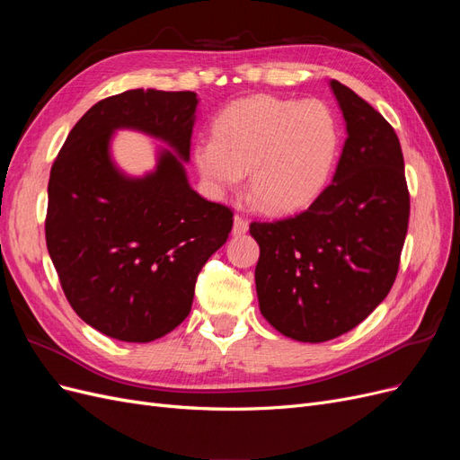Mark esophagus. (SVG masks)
<instances>
[{
	"label": "esophagus",
	"instance_id": "34e87169",
	"mask_svg": "<svg viewBox=\"0 0 460 460\" xmlns=\"http://www.w3.org/2000/svg\"><path fill=\"white\" fill-rule=\"evenodd\" d=\"M247 230H249L247 220H245L243 217H240V215H235V217H234V226H232V234H234V235H243Z\"/></svg>",
	"mask_w": 460,
	"mask_h": 460
}]
</instances>
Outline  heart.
<instances>
[{"mask_svg": "<svg viewBox=\"0 0 460 460\" xmlns=\"http://www.w3.org/2000/svg\"><path fill=\"white\" fill-rule=\"evenodd\" d=\"M215 140H199L193 163L215 196L242 184L272 215L309 207L336 166L340 128L328 105L252 95L228 105L215 120Z\"/></svg>", "mask_w": 460, "mask_h": 460, "instance_id": "b5f03b06", "label": "heart"}]
</instances>
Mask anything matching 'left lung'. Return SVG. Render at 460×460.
<instances>
[{"label":"left lung","mask_w":460,"mask_h":460,"mask_svg":"<svg viewBox=\"0 0 460 460\" xmlns=\"http://www.w3.org/2000/svg\"><path fill=\"white\" fill-rule=\"evenodd\" d=\"M347 137L332 184L296 217L252 222L259 243L261 314L284 336L320 343L341 336L392 289L411 199L395 130L378 111L330 80Z\"/></svg>","instance_id":"obj_1"}]
</instances>
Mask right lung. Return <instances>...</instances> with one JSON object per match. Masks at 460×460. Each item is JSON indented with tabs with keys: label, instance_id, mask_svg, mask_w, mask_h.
<instances>
[{
	"label": "right lung",
	"instance_id": "obj_1",
	"mask_svg": "<svg viewBox=\"0 0 460 460\" xmlns=\"http://www.w3.org/2000/svg\"><path fill=\"white\" fill-rule=\"evenodd\" d=\"M198 103L196 92L111 95L75 124L51 166L49 257L75 313L109 338L147 343L172 332L191 311L203 264L228 240L232 211L193 191L184 169ZM124 128L172 147L144 177L110 157Z\"/></svg>",
	"mask_w": 460,
	"mask_h": 460
}]
</instances>
